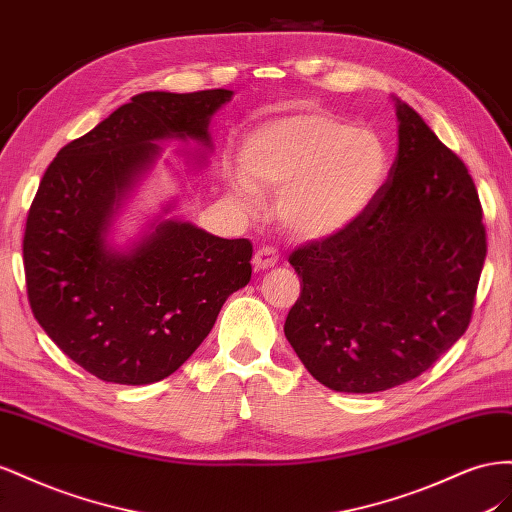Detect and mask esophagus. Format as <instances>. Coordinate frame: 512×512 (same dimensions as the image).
I'll return each mask as SVG.
<instances>
[{
  "instance_id": "1",
  "label": "esophagus",
  "mask_w": 512,
  "mask_h": 512,
  "mask_svg": "<svg viewBox=\"0 0 512 512\" xmlns=\"http://www.w3.org/2000/svg\"><path fill=\"white\" fill-rule=\"evenodd\" d=\"M276 264H279V251L272 246H261L253 257L255 270H268V268H274Z\"/></svg>"
}]
</instances>
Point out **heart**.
I'll list each match as a JSON object with an SVG mask.
<instances>
[{"instance_id":"b5f03b06","label":"heart","mask_w":512,"mask_h":512,"mask_svg":"<svg viewBox=\"0 0 512 512\" xmlns=\"http://www.w3.org/2000/svg\"><path fill=\"white\" fill-rule=\"evenodd\" d=\"M388 173V152L375 133L324 109L304 107L259 126L246 139L242 171H227L240 206L257 191L276 195V221L291 238L339 236L371 206Z\"/></svg>"}]
</instances>
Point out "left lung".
Instances as JSON below:
<instances>
[{"label": "left lung", "instance_id": "left-lung-1", "mask_svg": "<svg viewBox=\"0 0 512 512\" xmlns=\"http://www.w3.org/2000/svg\"><path fill=\"white\" fill-rule=\"evenodd\" d=\"M399 152L358 221L289 255L302 291L285 337L319 384L382 392L431 369L470 326L487 255L461 158L394 98Z\"/></svg>", "mask_w": 512, "mask_h": 512}]
</instances>
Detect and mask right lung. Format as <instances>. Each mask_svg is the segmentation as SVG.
<instances>
[{
  "instance_id": "obj_1",
  "label": "right lung",
  "mask_w": 512,
  "mask_h": 512,
  "mask_svg": "<svg viewBox=\"0 0 512 512\" xmlns=\"http://www.w3.org/2000/svg\"><path fill=\"white\" fill-rule=\"evenodd\" d=\"M231 96L137 94L64 145L42 175L23 238L29 306L49 339L102 382L141 386L178 371L251 281V242L188 221H156L130 248L109 244L113 216L160 154L156 141L210 148L212 113Z\"/></svg>"
}]
</instances>
